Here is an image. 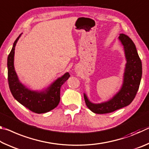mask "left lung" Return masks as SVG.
Segmentation results:
<instances>
[{"label": "left lung", "instance_id": "left-lung-1", "mask_svg": "<svg viewBox=\"0 0 149 149\" xmlns=\"http://www.w3.org/2000/svg\"><path fill=\"white\" fill-rule=\"evenodd\" d=\"M119 39L124 47L127 60L122 87L109 101L100 104H93L84 94L87 107L95 114H107L130 104L135 99L139 87L142 77V64L135 45L125 34H120Z\"/></svg>", "mask_w": 149, "mask_h": 149}]
</instances>
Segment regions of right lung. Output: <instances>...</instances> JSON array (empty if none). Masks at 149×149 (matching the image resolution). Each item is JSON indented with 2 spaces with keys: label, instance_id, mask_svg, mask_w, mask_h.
<instances>
[{
  "label": "right lung",
  "instance_id": "obj_1",
  "mask_svg": "<svg viewBox=\"0 0 149 149\" xmlns=\"http://www.w3.org/2000/svg\"><path fill=\"white\" fill-rule=\"evenodd\" d=\"M14 41L13 47L8 56V81L10 90L17 101L31 112L42 114L49 112L56 108L60 102V87L68 79L70 74H65L52 84L46 91L36 92L27 89L17 78L14 66V50L16 42L20 37Z\"/></svg>",
  "mask_w": 149,
  "mask_h": 149
}]
</instances>
